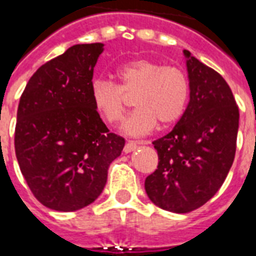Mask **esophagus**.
<instances>
[{"label":"esophagus","mask_w":256,"mask_h":256,"mask_svg":"<svg viewBox=\"0 0 256 256\" xmlns=\"http://www.w3.org/2000/svg\"><path fill=\"white\" fill-rule=\"evenodd\" d=\"M138 145H140V142H134V141H128V142H126V145H124V148H123V150H124V153H130V152H134L136 149L138 148Z\"/></svg>","instance_id":"esophagus-1"}]
</instances>
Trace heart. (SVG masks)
<instances>
[{"label":"heart","mask_w":256,"mask_h":256,"mask_svg":"<svg viewBox=\"0 0 256 256\" xmlns=\"http://www.w3.org/2000/svg\"><path fill=\"white\" fill-rule=\"evenodd\" d=\"M119 84L107 78H96L90 85L94 110L110 124L122 122L128 103L134 96L138 108L123 124L128 136H145L156 128L171 126L184 115L190 99V81L178 66L138 58L115 70Z\"/></svg>","instance_id":"1"}]
</instances>
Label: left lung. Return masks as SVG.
Returning a JSON list of instances; mask_svg holds the SVG:
<instances>
[{"label": "left lung", "instance_id": "8db88e82", "mask_svg": "<svg viewBox=\"0 0 256 256\" xmlns=\"http://www.w3.org/2000/svg\"><path fill=\"white\" fill-rule=\"evenodd\" d=\"M184 56L190 102L175 128L153 141L158 166L145 179L149 200L174 213L198 209L220 190L234 162L239 130V107L222 76L190 51Z\"/></svg>", "mask_w": 256, "mask_h": 256}]
</instances>
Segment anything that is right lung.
Segmentation results:
<instances>
[{
	"label": "right lung",
	"mask_w": 256,
	"mask_h": 256,
	"mask_svg": "<svg viewBox=\"0 0 256 256\" xmlns=\"http://www.w3.org/2000/svg\"><path fill=\"white\" fill-rule=\"evenodd\" d=\"M102 43L76 44L32 74L17 108L14 149L42 205L74 212L102 194L124 138L111 133L90 99Z\"/></svg>",
	"instance_id": "add662e5"
}]
</instances>
